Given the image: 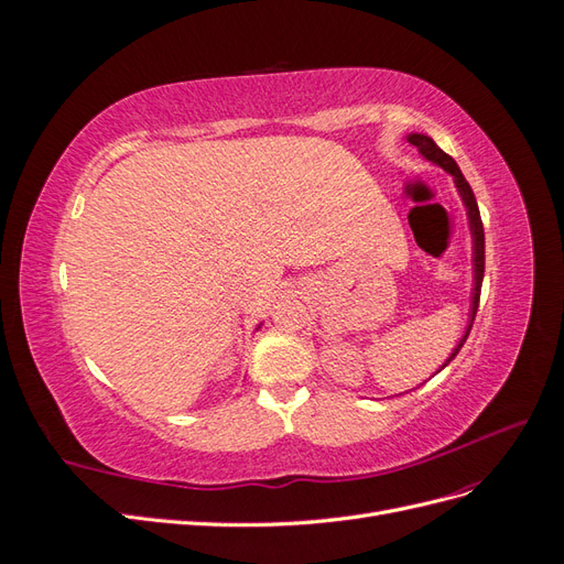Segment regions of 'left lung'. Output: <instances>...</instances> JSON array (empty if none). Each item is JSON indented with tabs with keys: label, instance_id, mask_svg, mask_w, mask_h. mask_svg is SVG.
<instances>
[{
	"label": "left lung",
	"instance_id": "8db88e82",
	"mask_svg": "<svg viewBox=\"0 0 564 564\" xmlns=\"http://www.w3.org/2000/svg\"><path fill=\"white\" fill-rule=\"evenodd\" d=\"M406 141L419 150V155H421L425 162H431V164H435V166H440V169H445V172L454 178L456 193H458L460 202H464V207H466L468 228H470V242H473V259H470V261H473V286H470L468 324H466L464 336L458 338V344L454 346V350L449 352L447 360L442 362V367L435 371V373H440L442 369H445V367L454 360V357L458 355V350L464 348L466 338H468V334H470V327H473L477 305H480V289H482V278H485V228H482V218H480V209H477L475 195H473V191H470L468 181L464 178V174H460L458 164L447 155L445 150H442V148L431 139V135H425V133H406Z\"/></svg>",
	"mask_w": 564,
	"mask_h": 564
}]
</instances>
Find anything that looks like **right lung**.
I'll list each match as a JSON object with an SVG mask.
<instances>
[{"label": "right lung", "mask_w": 564, "mask_h": 564, "mask_svg": "<svg viewBox=\"0 0 564 564\" xmlns=\"http://www.w3.org/2000/svg\"><path fill=\"white\" fill-rule=\"evenodd\" d=\"M261 327H263V322H261V324H259V327H256V332H259V329H261Z\"/></svg>", "instance_id": "right-lung-1"}]
</instances>
